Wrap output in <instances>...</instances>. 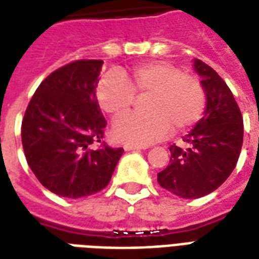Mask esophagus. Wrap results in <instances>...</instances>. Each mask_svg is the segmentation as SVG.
Masks as SVG:
<instances>
[{
  "mask_svg": "<svg viewBox=\"0 0 259 259\" xmlns=\"http://www.w3.org/2000/svg\"><path fill=\"white\" fill-rule=\"evenodd\" d=\"M124 151H135V149H144L145 147H141V145H133V144H124Z\"/></svg>",
  "mask_w": 259,
  "mask_h": 259,
  "instance_id": "esophagus-1",
  "label": "esophagus"
}]
</instances>
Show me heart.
<instances>
[{"instance_id": "b5f03b06", "label": "heart", "mask_w": 259, "mask_h": 259, "mask_svg": "<svg viewBox=\"0 0 259 259\" xmlns=\"http://www.w3.org/2000/svg\"><path fill=\"white\" fill-rule=\"evenodd\" d=\"M136 96H148L147 114L126 115L112 127L115 140L133 145L152 144L171 129L174 135L188 132L200 120L207 101L198 76L167 61H149L118 75L110 74L97 86L101 110L112 118L129 112Z\"/></svg>"}]
</instances>
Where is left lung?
Here are the masks:
<instances>
[{
    "label": "left lung",
    "instance_id": "1",
    "mask_svg": "<svg viewBox=\"0 0 259 259\" xmlns=\"http://www.w3.org/2000/svg\"><path fill=\"white\" fill-rule=\"evenodd\" d=\"M203 78L204 116L183 139L187 148L170 145V162L158 173L159 185L184 199L208 195L236 166L243 144V116L231 89L211 67L195 60Z\"/></svg>",
    "mask_w": 259,
    "mask_h": 259
}]
</instances>
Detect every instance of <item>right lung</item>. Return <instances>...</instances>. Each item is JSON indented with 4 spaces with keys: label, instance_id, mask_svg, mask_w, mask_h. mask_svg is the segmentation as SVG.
Wrapping results in <instances>:
<instances>
[{
    "label": "right lung",
    "instance_id": "1",
    "mask_svg": "<svg viewBox=\"0 0 259 259\" xmlns=\"http://www.w3.org/2000/svg\"><path fill=\"white\" fill-rule=\"evenodd\" d=\"M103 60L82 59L41 82L22 120V144L38 181L59 196L85 198L111 181L123 148L103 141L107 126L96 97ZM97 144V150L91 148Z\"/></svg>",
    "mask_w": 259,
    "mask_h": 259
}]
</instances>
